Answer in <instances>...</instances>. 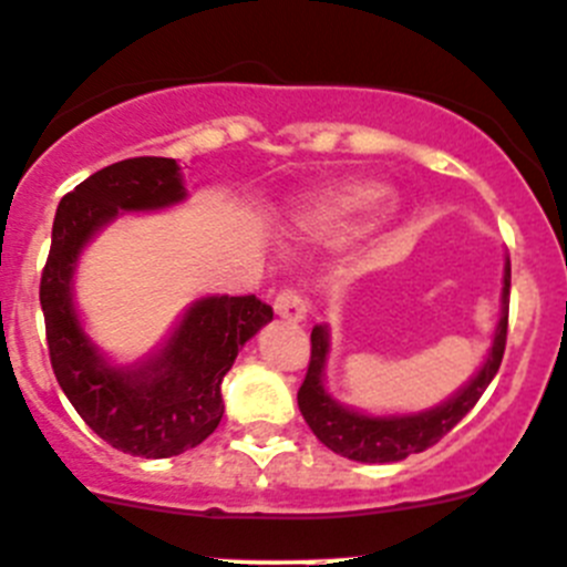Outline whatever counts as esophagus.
<instances>
[{
	"mask_svg": "<svg viewBox=\"0 0 567 567\" xmlns=\"http://www.w3.org/2000/svg\"><path fill=\"white\" fill-rule=\"evenodd\" d=\"M272 308H276L278 317L289 319V322H302L308 313L306 300H302L300 291H295V289H284L281 295L276 297V302H272Z\"/></svg>",
	"mask_w": 567,
	"mask_h": 567,
	"instance_id": "1",
	"label": "esophagus"
}]
</instances>
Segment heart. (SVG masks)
<instances>
[{"label":"heart","mask_w":567,"mask_h":567,"mask_svg":"<svg viewBox=\"0 0 567 567\" xmlns=\"http://www.w3.org/2000/svg\"><path fill=\"white\" fill-rule=\"evenodd\" d=\"M389 189L378 182H350L330 187L291 209L286 228L297 239H330L361 226L385 200Z\"/></svg>","instance_id":"b5f03b06"}]
</instances>
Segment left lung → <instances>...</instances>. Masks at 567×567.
<instances>
[{"mask_svg":"<svg viewBox=\"0 0 567 567\" xmlns=\"http://www.w3.org/2000/svg\"><path fill=\"white\" fill-rule=\"evenodd\" d=\"M507 313H509V259L504 261L502 281V313L493 330V344L487 350L485 363L480 372L457 389L441 405L427 408L419 413H400V416H372V413L355 411L330 396L324 389V363L330 352L328 324H317L311 330V361H308L306 380L297 391V405L311 433L322 441L336 455L350 457L358 463H396L408 455L424 452L427 446L439 444L463 416L476 405L491 380L502 367L504 344H507Z\"/></svg>","mask_w":567,"mask_h":567,"instance_id":"obj_1","label":"left lung"}]
</instances>
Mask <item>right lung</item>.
Here are the masks:
<instances>
[{
  "label": "right lung",
  "mask_w": 567,
  "mask_h": 567,
  "mask_svg": "<svg viewBox=\"0 0 567 567\" xmlns=\"http://www.w3.org/2000/svg\"><path fill=\"white\" fill-rule=\"evenodd\" d=\"M184 198L176 159L134 156L101 167L60 200L41 276L49 358L60 389L99 439L140 457L182 455L215 433L223 378L245 341L272 319V308L256 295H212L189 302L165 344L143 361L117 367L93 344L74 306L82 250L123 212L167 209Z\"/></svg>",
  "instance_id": "obj_1"
}]
</instances>
